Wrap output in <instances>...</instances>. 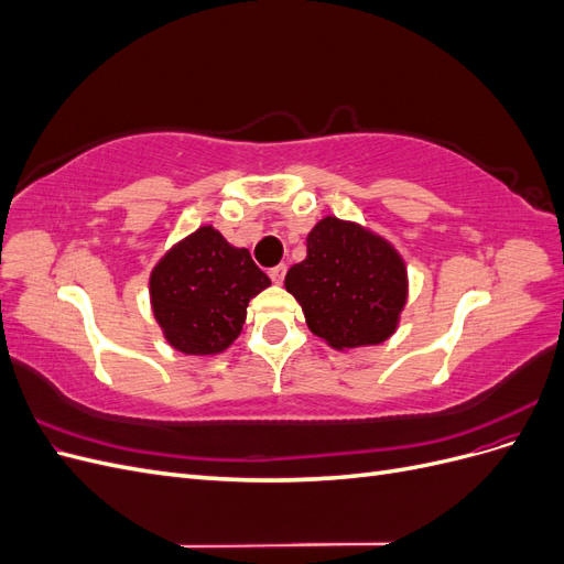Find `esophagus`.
Segmentation results:
<instances>
[{"instance_id":"1","label":"esophagus","mask_w":564,"mask_h":564,"mask_svg":"<svg viewBox=\"0 0 564 564\" xmlns=\"http://www.w3.org/2000/svg\"><path fill=\"white\" fill-rule=\"evenodd\" d=\"M268 275H270V280L275 282V284H282V280H284V275H286V265L280 263V265H275V268H270Z\"/></svg>"}]
</instances>
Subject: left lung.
I'll list each match as a JSON object with an SVG mask.
<instances>
[{
    "label": "left lung",
    "mask_w": 564,
    "mask_h": 564,
    "mask_svg": "<svg viewBox=\"0 0 564 564\" xmlns=\"http://www.w3.org/2000/svg\"><path fill=\"white\" fill-rule=\"evenodd\" d=\"M305 251L286 270L284 289L317 338L348 352L379 346L398 332L409 275L395 245L357 220L324 216L305 237Z\"/></svg>",
    "instance_id": "left-lung-1"
}]
</instances>
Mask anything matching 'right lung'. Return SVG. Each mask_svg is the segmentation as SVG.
Listing matches in <instances>:
<instances>
[{"label": "right lung", "instance_id": "obj_1", "mask_svg": "<svg viewBox=\"0 0 564 564\" xmlns=\"http://www.w3.org/2000/svg\"><path fill=\"white\" fill-rule=\"evenodd\" d=\"M148 286L166 344L183 355L214 357L240 336L249 301L270 278L249 249L232 247L214 226H199L164 251Z\"/></svg>", "mask_w": 564, "mask_h": 564}]
</instances>
